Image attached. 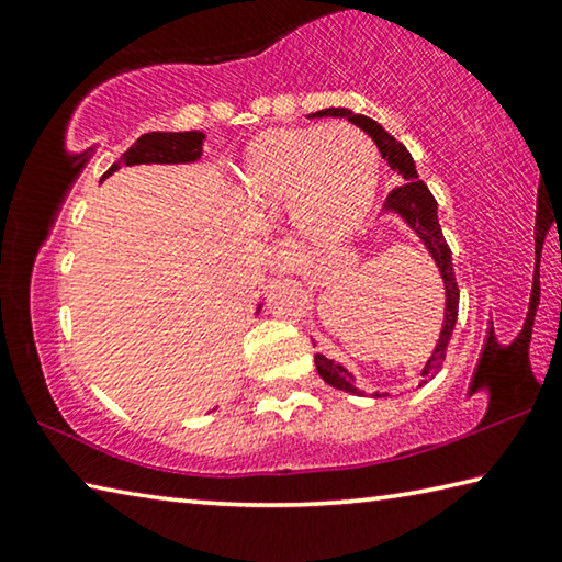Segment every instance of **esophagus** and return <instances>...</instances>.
<instances>
[{
	"label": "esophagus",
	"instance_id": "1",
	"mask_svg": "<svg viewBox=\"0 0 562 562\" xmlns=\"http://www.w3.org/2000/svg\"><path fill=\"white\" fill-rule=\"evenodd\" d=\"M268 268L272 272H290L294 268V252L288 243H274L268 250Z\"/></svg>",
	"mask_w": 562,
	"mask_h": 562
}]
</instances>
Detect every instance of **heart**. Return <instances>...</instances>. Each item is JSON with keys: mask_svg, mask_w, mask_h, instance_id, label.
<instances>
[{"mask_svg": "<svg viewBox=\"0 0 562 562\" xmlns=\"http://www.w3.org/2000/svg\"><path fill=\"white\" fill-rule=\"evenodd\" d=\"M379 154L355 126H284L255 136L235 166V188L247 203H288L292 231L310 245L355 235L372 211Z\"/></svg>", "mask_w": 562, "mask_h": 562, "instance_id": "obj_1", "label": "heart"}]
</instances>
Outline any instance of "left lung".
<instances>
[{"label": "left lung", "mask_w": 562, "mask_h": 562, "mask_svg": "<svg viewBox=\"0 0 562 562\" xmlns=\"http://www.w3.org/2000/svg\"><path fill=\"white\" fill-rule=\"evenodd\" d=\"M312 116H317V119L319 116H337V119H347L355 123V126H359L361 131L372 136V140L379 148V154H382L389 168H392L394 173L404 180L402 186L394 188L392 193H389V198L384 201L382 217H396V221H402L408 231H412L418 240H422L426 252L431 255L436 270H439V278L443 282V322H441V331H439V339H436V345H434V351L429 355V359H426V364L422 367V374H418L422 376L418 386H422L426 382H431V379L439 374L443 357H446V347H449L456 319H459V284H456L451 250L443 240V233L439 225V205H436L431 190L426 188L424 180H418L412 154H408L404 144H398V140L382 126V123H376L374 119L361 116V113H355V111L341 109V106L317 111V113H312ZM315 367H317L319 376L325 379L329 386L339 389V392L355 394V396H367L361 389H357V384H355L357 376L351 374L345 364H339V361L319 355L317 351ZM372 396L382 398L389 394L374 392Z\"/></svg>", "instance_id": "obj_1"}]
</instances>
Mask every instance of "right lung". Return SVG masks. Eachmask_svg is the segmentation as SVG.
I'll list each match as a JSON object with an SVG mask.
<instances>
[{"mask_svg":"<svg viewBox=\"0 0 562 562\" xmlns=\"http://www.w3.org/2000/svg\"><path fill=\"white\" fill-rule=\"evenodd\" d=\"M203 144L205 133L203 131H150L144 133L136 144H133L126 154H123L116 164H113L101 180L116 173L121 166H148V164H160V166H178V164H195L203 156ZM262 302L255 310V315H260Z\"/></svg>","mask_w":562,"mask_h":562,"instance_id":"obj_1","label":"right lung"}]
</instances>
